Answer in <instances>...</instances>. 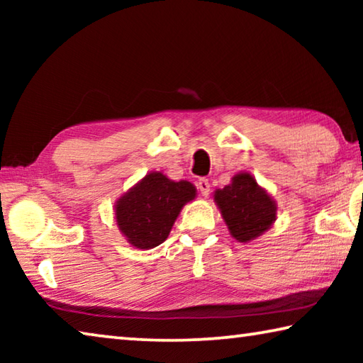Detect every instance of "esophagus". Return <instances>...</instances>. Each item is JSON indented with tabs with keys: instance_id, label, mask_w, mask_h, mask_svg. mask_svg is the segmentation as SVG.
<instances>
[{
	"instance_id": "34e87169",
	"label": "esophagus",
	"mask_w": 363,
	"mask_h": 363,
	"mask_svg": "<svg viewBox=\"0 0 363 363\" xmlns=\"http://www.w3.org/2000/svg\"><path fill=\"white\" fill-rule=\"evenodd\" d=\"M196 187H199V190H200V194L203 195V196H208L210 195V182H208V179H205V177H201V179L196 182Z\"/></svg>"
}]
</instances>
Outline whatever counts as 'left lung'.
<instances>
[{
  "mask_svg": "<svg viewBox=\"0 0 363 363\" xmlns=\"http://www.w3.org/2000/svg\"><path fill=\"white\" fill-rule=\"evenodd\" d=\"M213 196L230 235L240 243L256 240L277 219L275 200L247 171L237 173L229 186L216 189Z\"/></svg>",
  "mask_w": 363,
  "mask_h": 363,
  "instance_id": "obj_1",
  "label": "left lung"
}]
</instances>
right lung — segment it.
Here are the masks:
<instances>
[{
	"label": "right lung",
	"mask_w": 363,
	"mask_h": 363,
	"mask_svg": "<svg viewBox=\"0 0 363 363\" xmlns=\"http://www.w3.org/2000/svg\"><path fill=\"white\" fill-rule=\"evenodd\" d=\"M195 196L192 182H176L152 171L116 200V225L133 247L155 248L167 240L184 205Z\"/></svg>",
	"instance_id": "1"
}]
</instances>
